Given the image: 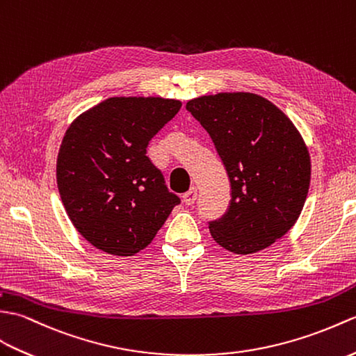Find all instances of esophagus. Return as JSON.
<instances>
[{"instance_id":"obj_1","label":"esophagus","mask_w":356,"mask_h":356,"mask_svg":"<svg viewBox=\"0 0 356 356\" xmlns=\"http://www.w3.org/2000/svg\"><path fill=\"white\" fill-rule=\"evenodd\" d=\"M196 196H198V188H196V187H191V191L186 192V193L183 195V201H184L187 205H192V204H195V201H196Z\"/></svg>"}]
</instances>
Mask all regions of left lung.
Returning a JSON list of instances; mask_svg holds the SVG:
<instances>
[{
	"instance_id": "left-lung-1",
	"label": "left lung",
	"mask_w": 356,
	"mask_h": 356,
	"mask_svg": "<svg viewBox=\"0 0 356 356\" xmlns=\"http://www.w3.org/2000/svg\"><path fill=\"white\" fill-rule=\"evenodd\" d=\"M209 132L232 186L225 215L209 224L211 238L236 254H252L297 222L309 191L311 156L280 109L252 92H219L187 102Z\"/></svg>"
}]
</instances>
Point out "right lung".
I'll return each instance as SVG.
<instances>
[{
    "label": "right lung",
    "mask_w": 356,
    "mask_h": 356,
    "mask_svg": "<svg viewBox=\"0 0 356 356\" xmlns=\"http://www.w3.org/2000/svg\"><path fill=\"white\" fill-rule=\"evenodd\" d=\"M179 108L173 99L111 97L70 124L58 154V188L70 220L92 247L134 256L179 204L146 155Z\"/></svg>",
    "instance_id": "add662e5"
}]
</instances>
